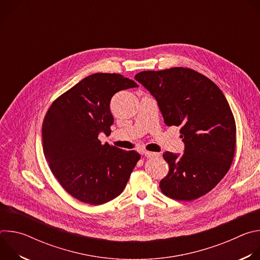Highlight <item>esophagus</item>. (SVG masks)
Here are the masks:
<instances>
[{
  "label": "esophagus",
  "mask_w": 260,
  "mask_h": 260,
  "mask_svg": "<svg viewBox=\"0 0 260 260\" xmlns=\"http://www.w3.org/2000/svg\"><path fill=\"white\" fill-rule=\"evenodd\" d=\"M142 154H144L146 157L148 158H151V157H157L159 156V153H155V152H150V151H147V150H143Z\"/></svg>",
  "instance_id": "34e87169"
}]
</instances>
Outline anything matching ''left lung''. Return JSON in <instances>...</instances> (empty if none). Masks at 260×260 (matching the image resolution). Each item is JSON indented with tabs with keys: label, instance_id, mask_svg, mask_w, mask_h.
Segmentation results:
<instances>
[{
	"label": "left lung",
	"instance_id": "left-lung-1",
	"mask_svg": "<svg viewBox=\"0 0 260 260\" xmlns=\"http://www.w3.org/2000/svg\"><path fill=\"white\" fill-rule=\"evenodd\" d=\"M135 79L156 99L165 123L181 126L185 150L164 153L169 173L159 183L161 192L185 202L205 196L226 175L236 151V121L223 92L182 67L143 71Z\"/></svg>",
	"mask_w": 260,
	"mask_h": 260
}]
</instances>
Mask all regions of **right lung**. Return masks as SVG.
<instances>
[{"label":"right lung","instance_id":"right-lung-1","mask_svg":"<svg viewBox=\"0 0 260 260\" xmlns=\"http://www.w3.org/2000/svg\"><path fill=\"white\" fill-rule=\"evenodd\" d=\"M133 87L138 84L120 74H92L59 95L44 117L45 158L62 188L80 202L102 205L118 197L141 157L98 139L111 133V99Z\"/></svg>","mask_w":260,"mask_h":260}]
</instances>
